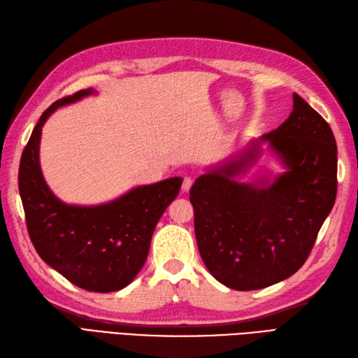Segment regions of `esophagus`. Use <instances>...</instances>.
<instances>
[{
	"mask_svg": "<svg viewBox=\"0 0 358 358\" xmlns=\"http://www.w3.org/2000/svg\"><path fill=\"white\" fill-rule=\"evenodd\" d=\"M192 185H194V178H192V177H185V180H182L181 189L185 190V192H187L192 187Z\"/></svg>",
	"mask_w": 358,
	"mask_h": 358,
	"instance_id": "esophagus-1",
	"label": "esophagus"
}]
</instances>
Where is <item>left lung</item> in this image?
<instances>
[{
    "instance_id": "8db88e82",
    "label": "left lung",
    "mask_w": 358,
    "mask_h": 358,
    "mask_svg": "<svg viewBox=\"0 0 358 358\" xmlns=\"http://www.w3.org/2000/svg\"><path fill=\"white\" fill-rule=\"evenodd\" d=\"M288 166L266 189L234 178L252 148L195 180L190 203L201 259L224 286L257 290L289 278L306 263L337 194V145L328 122L298 94L277 130L263 134Z\"/></svg>"
}]
</instances>
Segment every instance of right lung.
I'll use <instances>...</instances> for the list:
<instances>
[{
    "label": "right lung",
    "mask_w": 358,
    "mask_h": 358,
    "mask_svg": "<svg viewBox=\"0 0 358 358\" xmlns=\"http://www.w3.org/2000/svg\"><path fill=\"white\" fill-rule=\"evenodd\" d=\"M92 92L78 90L42 113L22 151L17 186L27 230L41 259L76 286L107 293L128 286L142 269L154 228L178 195L182 178L136 187L112 203L95 207L68 206L54 196L39 166L42 125L57 107Z\"/></svg>",
    "instance_id": "1"
}]
</instances>
